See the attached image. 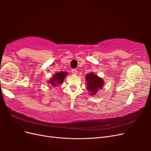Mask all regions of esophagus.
I'll return each instance as SVG.
<instances>
[{
	"instance_id": "esophagus-1",
	"label": "esophagus",
	"mask_w": 151,
	"mask_h": 151,
	"mask_svg": "<svg viewBox=\"0 0 151 151\" xmlns=\"http://www.w3.org/2000/svg\"><path fill=\"white\" fill-rule=\"evenodd\" d=\"M72 73L73 74L76 75V74H77V71L76 69H72Z\"/></svg>"
}]
</instances>
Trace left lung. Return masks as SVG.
I'll list each match as a JSON object with an SVG mask.
<instances>
[{
	"label": "left lung",
	"instance_id": "1",
	"mask_svg": "<svg viewBox=\"0 0 151 151\" xmlns=\"http://www.w3.org/2000/svg\"><path fill=\"white\" fill-rule=\"evenodd\" d=\"M87 82L86 89L89 91V94L95 95L99 89H101L104 85V81L93 72H90L86 76Z\"/></svg>",
	"mask_w": 151,
	"mask_h": 151
}]
</instances>
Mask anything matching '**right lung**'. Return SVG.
I'll return each mask as SVG.
<instances>
[{"label":"right lung","instance_id":"obj_1","mask_svg":"<svg viewBox=\"0 0 151 151\" xmlns=\"http://www.w3.org/2000/svg\"><path fill=\"white\" fill-rule=\"evenodd\" d=\"M67 74H68L66 72H57L55 74H54L52 78L48 81V84H50V86L53 87L60 85L63 83L65 77L67 76Z\"/></svg>","mask_w":151,"mask_h":151}]
</instances>
